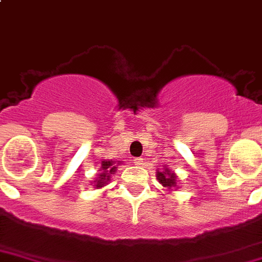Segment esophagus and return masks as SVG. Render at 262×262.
I'll use <instances>...</instances> for the list:
<instances>
[{
    "mask_svg": "<svg viewBox=\"0 0 262 262\" xmlns=\"http://www.w3.org/2000/svg\"><path fill=\"white\" fill-rule=\"evenodd\" d=\"M134 164H136V166H142L143 164L142 158H136V159H134Z\"/></svg>",
    "mask_w": 262,
    "mask_h": 262,
    "instance_id": "34e87169",
    "label": "esophagus"
}]
</instances>
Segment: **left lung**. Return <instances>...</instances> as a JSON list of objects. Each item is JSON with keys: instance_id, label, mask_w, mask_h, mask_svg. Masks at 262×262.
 Instances as JSON below:
<instances>
[{"instance_id": "8db88e82", "label": "left lung", "mask_w": 262, "mask_h": 262, "mask_svg": "<svg viewBox=\"0 0 262 262\" xmlns=\"http://www.w3.org/2000/svg\"><path fill=\"white\" fill-rule=\"evenodd\" d=\"M178 179L179 178L175 172L171 171V168H167V166H163V169H158L157 171V180L168 192H172V190H176L180 188L178 185Z\"/></svg>"}]
</instances>
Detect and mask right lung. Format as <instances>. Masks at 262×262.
<instances>
[{"label":"right lung","instance_id":"add662e5","mask_svg":"<svg viewBox=\"0 0 262 262\" xmlns=\"http://www.w3.org/2000/svg\"><path fill=\"white\" fill-rule=\"evenodd\" d=\"M121 162H117V160H103L102 167L99 168V172L96 173V178L94 180V187L96 189H100V188H104L111 180V176L115 175L116 172L117 166H120Z\"/></svg>","mask_w":262,"mask_h":262}]
</instances>
